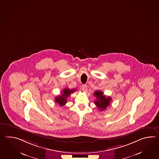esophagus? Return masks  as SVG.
<instances>
[{"instance_id": "1", "label": "esophagus", "mask_w": 159, "mask_h": 159, "mask_svg": "<svg viewBox=\"0 0 159 159\" xmlns=\"http://www.w3.org/2000/svg\"><path fill=\"white\" fill-rule=\"evenodd\" d=\"M87 84H83L82 85V90L84 91V92H86L87 91Z\"/></svg>"}]
</instances>
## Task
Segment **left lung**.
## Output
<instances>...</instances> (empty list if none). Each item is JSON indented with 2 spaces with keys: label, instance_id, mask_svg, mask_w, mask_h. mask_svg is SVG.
Listing matches in <instances>:
<instances>
[{
  "label": "left lung",
  "instance_id": "1",
  "mask_svg": "<svg viewBox=\"0 0 159 159\" xmlns=\"http://www.w3.org/2000/svg\"><path fill=\"white\" fill-rule=\"evenodd\" d=\"M93 95L96 98V100L95 101V104L97 108L100 111L106 110L107 107L110 105V102L112 99L110 96H106L103 95V93L100 91H96Z\"/></svg>",
  "mask_w": 159,
  "mask_h": 159
}]
</instances>
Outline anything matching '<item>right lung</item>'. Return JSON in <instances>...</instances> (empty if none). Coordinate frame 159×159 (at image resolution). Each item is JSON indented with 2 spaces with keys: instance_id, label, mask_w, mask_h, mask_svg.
Listing matches in <instances>:
<instances>
[{
  "instance_id": "add662e5",
  "label": "right lung",
  "mask_w": 159,
  "mask_h": 159,
  "mask_svg": "<svg viewBox=\"0 0 159 159\" xmlns=\"http://www.w3.org/2000/svg\"><path fill=\"white\" fill-rule=\"evenodd\" d=\"M75 91V89H70L66 88L64 89L61 95L57 96L55 98V102H57L60 106H63L67 102V98L70 95V94Z\"/></svg>"
}]
</instances>
